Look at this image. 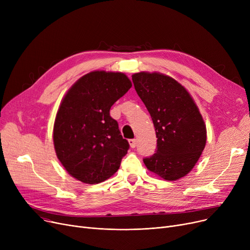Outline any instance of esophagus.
<instances>
[{
  "label": "esophagus",
  "instance_id": "34e87169",
  "mask_svg": "<svg viewBox=\"0 0 250 250\" xmlns=\"http://www.w3.org/2000/svg\"><path fill=\"white\" fill-rule=\"evenodd\" d=\"M128 144H129V146H130V148H136V146H137V141L135 140V139H132V140H128Z\"/></svg>",
  "mask_w": 250,
  "mask_h": 250
}]
</instances>
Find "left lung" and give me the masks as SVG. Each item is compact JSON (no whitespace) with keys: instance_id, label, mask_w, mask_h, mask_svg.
Returning <instances> with one entry per match:
<instances>
[{"instance_id":"obj_1","label":"left lung","mask_w":250,"mask_h":250,"mask_svg":"<svg viewBox=\"0 0 250 250\" xmlns=\"http://www.w3.org/2000/svg\"><path fill=\"white\" fill-rule=\"evenodd\" d=\"M132 79L157 137V151L144 163L165 180L180 179L191 171L207 143V127L198 105L187 88L168 75L140 72Z\"/></svg>"}]
</instances>
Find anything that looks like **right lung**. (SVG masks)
Listing matches in <instances>:
<instances>
[{
  "instance_id": "add662e5",
  "label": "right lung",
  "mask_w": 250,
  "mask_h": 250,
  "mask_svg": "<svg viewBox=\"0 0 250 250\" xmlns=\"http://www.w3.org/2000/svg\"><path fill=\"white\" fill-rule=\"evenodd\" d=\"M130 87L132 82L125 73L92 71L77 80L62 97L52 139L58 159L75 179L95 185L120 168L128 143L109 110Z\"/></svg>"
}]
</instances>
